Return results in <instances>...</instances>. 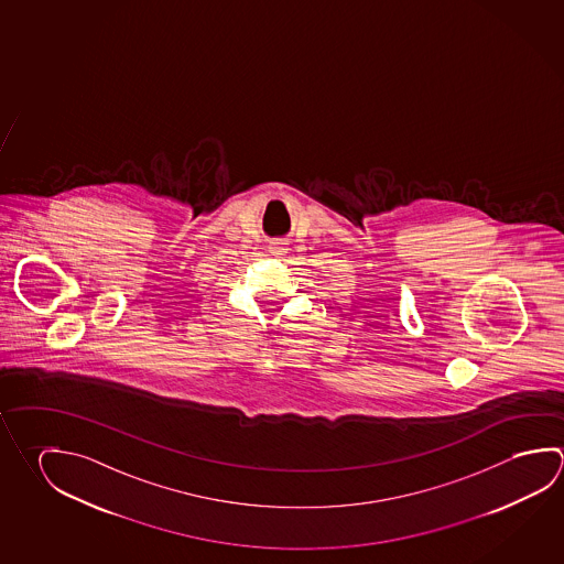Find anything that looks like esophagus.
Segmentation results:
<instances>
[{"label": "esophagus", "instance_id": "esophagus-1", "mask_svg": "<svg viewBox=\"0 0 564 564\" xmlns=\"http://www.w3.org/2000/svg\"><path fill=\"white\" fill-rule=\"evenodd\" d=\"M269 251L273 253V256H278V258H281V256H285L286 251V243H283V241H273L271 246H269Z\"/></svg>", "mask_w": 564, "mask_h": 564}]
</instances>
